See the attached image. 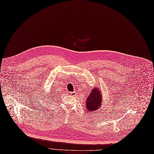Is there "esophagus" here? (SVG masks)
Here are the masks:
<instances>
[{"instance_id":"34e87169","label":"esophagus","mask_w":154,"mask_h":154,"mask_svg":"<svg viewBox=\"0 0 154 154\" xmlns=\"http://www.w3.org/2000/svg\"><path fill=\"white\" fill-rule=\"evenodd\" d=\"M69 94H70V95H71L72 97H75L76 95V92H75V91L71 92V93H69Z\"/></svg>"}]
</instances>
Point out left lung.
Returning a JSON list of instances; mask_svg holds the SVG:
<instances>
[{
	"instance_id": "8db88e82",
	"label": "left lung",
	"mask_w": 154,
	"mask_h": 154,
	"mask_svg": "<svg viewBox=\"0 0 154 154\" xmlns=\"http://www.w3.org/2000/svg\"><path fill=\"white\" fill-rule=\"evenodd\" d=\"M103 94L100 90V88L93 87L86 101V110L89 112H96L101 108L103 104Z\"/></svg>"
}]
</instances>
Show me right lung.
<instances>
[{
    "instance_id": "add662e5",
    "label": "right lung",
    "mask_w": 154,
    "mask_h": 154,
    "mask_svg": "<svg viewBox=\"0 0 154 154\" xmlns=\"http://www.w3.org/2000/svg\"><path fill=\"white\" fill-rule=\"evenodd\" d=\"M47 97H48V96H47Z\"/></svg>"
}]
</instances>
